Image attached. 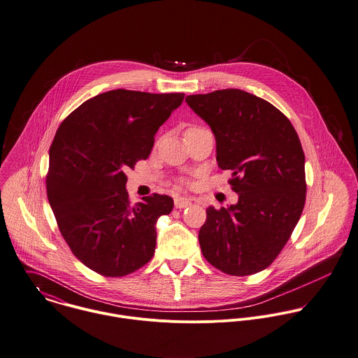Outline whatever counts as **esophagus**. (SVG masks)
<instances>
[{
  "mask_svg": "<svg viewBox=\"0 0 358 358\" xmlns=\"http://www.w3.org/2000/svg\"><path fill=\"white\" fill-rule=\"evenodd\" d=\"M192 205V201L188 199V198H184V196H177L174 199V206L177 209H184V208H188Z\"/></svg>",
  "mask_w": 358,
  "mask_h": 358,
  "instance_id": "obj_1",
  "label": "esophagus"
}]
</instances>
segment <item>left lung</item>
Listing matches in <instances>:
<instances>
[{
    "label": "left lung",
    "instance_id": "obj_1",
    "mask_svg": "<svg viewBox=\"0 0 358 358\" xmlns=\"http://www.w3.org/2000/svg\"><path fill=\"white\" fill-rule=\"evenodd\" d=\"M185 102L210 126L218 167L231 170L238 194L227 209H206L202 253L229 275L263 271L284 249L306 202L297 133L274 105L238 88L188 95Z\"/></svg>",
    "mask_w": 358,
    "mask_h": 358
}]
</instances>
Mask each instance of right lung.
I'll list each match as a JSON object with an SVG mask.
<instances>
[{
	"label": "right lung",
	"instance_id": "add662e5",
	"mask_svg": "<svg viewBox=\"0 0 358 358\" xmlns=\"http://www.w3.org/2000/svg\"><path fill=\"white\" fill-rule=\"evenodd\" d=\"M185 94L112 90L81 103L62 122L50 148L47 195L73 255L105 277L146 264L156 222L174 202L153 194L131 205L127 169L146 159L159 127Z\"/></svg>",
	"mask_w": 358,
	"mask_h": 358
}]
</instances>
